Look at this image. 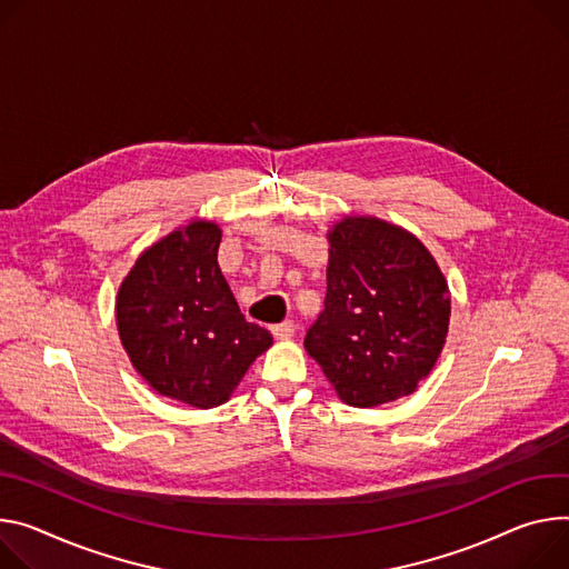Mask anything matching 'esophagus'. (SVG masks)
Here are the masks:
<instances>
[{
  "mask_svg": "<svg viewBox=\"0 0 569 569\" xmlns=\"http://www.w3.org/2000/svg\"><path fill=\"white\" fill-rule=\"evenodd\" d=\"M270 331H272V336H274V338H279V340H288V338H292V336H295L297 327H295V322H292V320H286V322H281V325H274Z\"/></svg>",
  "mask_w": 569,
  "mask_h": 569,
  "instance_id": "34e87169",
  "label": "esophagus"
}]
</instances>
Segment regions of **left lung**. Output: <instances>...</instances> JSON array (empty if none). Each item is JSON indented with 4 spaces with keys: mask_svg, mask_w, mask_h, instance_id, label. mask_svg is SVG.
Returning a JSON list of instances; mask_svg holds the SVG:
<instances>
[{
    "mask_svg": "<svg viewBox=\"0 0 569 569\" xmlns=\"http://www.w3.org/2000/svg\"><path fill=\"white\" fill-rule=\"evenodd\" d=\"M329 244L325 308L306 331V351L349 406L410 395L449 327L440 268L416 236L377 218H345Z\"/></svg>",
    "mask_w": 569,
    "mask_h": 569,
    "instance_id": "8db88e82",
    "label": "left lung"
}]
</instances>
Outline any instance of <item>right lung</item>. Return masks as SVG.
Returning a JSON list of instances; mask_svg holds the SVG:
<instances>
[{
	"mask_svg": "<svg viewBox=\"0 0 569 569\" xmlns=\"http://www.w3.org/2000/svg\"><path fill=\"white\" fill-rule=\"evenodd\" d=\"M220 229L190 222L151 244L118 295V329L133 368L159 395L194 408L229 399L268 329L247 322L220 272Z\"/></svg>",
	"mask_w": 569,
	"mask_h": 569,
	"instance_id": "right-lung-1",
	"label": "right lung"
}]
</instances>
